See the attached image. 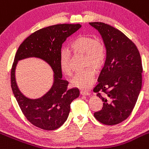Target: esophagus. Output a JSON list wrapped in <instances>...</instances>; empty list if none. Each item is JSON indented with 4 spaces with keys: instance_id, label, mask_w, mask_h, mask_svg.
<instances>
[{
    "instance_id": "esophagus-1",
    "label": "esophagus",
    "mask_w": 149,
    "mask_h": 149,
    "mask_svg": "<svg viewBox=\"0 0 149 149\" xmlns=\"http://www.w3.org/2000/svg\"><path fill=\"white\" fill-rule=\"evenodd\" d=\"M80 93L81 95H90L89 91H86V90H81V91H80Z\"/></svg>"
}]
</instances>
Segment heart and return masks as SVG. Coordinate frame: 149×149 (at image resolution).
<instances>
[{
    "mask_svg": "<svg viewBox=\"0 0 149 149\" xmlns=\"http://www.w3.org/2000/svg\"><path fill=\"white\" fill-rule=\"evenodd\" d=\"M70 49L74 54H84V65L86 67L78 72L72 80L74 86L87 88L93 84L95 69L103 66L106 58V50L104 44L90 36H79L70 43ZM72 54L69 49H62L60 54V64L62 72L65 75L71 76L73 73L72 65Z\"/></svg>",
    "mask_w": 149,
    "mask_h": 149,
    "instance_id": "1",
    "label": "heart"
}]
</instances>
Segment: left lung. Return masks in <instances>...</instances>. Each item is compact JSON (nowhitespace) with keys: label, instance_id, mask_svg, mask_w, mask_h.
<instances>
[{"label":"left lung","instance_id":"left-lung-1","mask_svg":"<svg viewBox=\"0 0 149 149\" xmlns=\"http://www.w3.org/2000/svg\"><path fill=\"white\" fill-rule=\"evenodd\" d=\"M104 42L106 59L93 91L103 102L94 114L101 123L112 125L126 120L134 108L142 87V65L137 46L122 32L101 22L89 23Z\"/></svg>","mask_w":149,"mask_h":149}]
</instances>
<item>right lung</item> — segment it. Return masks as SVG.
<instances>
[{"mask_svg": "<svg viewBox=\"0 0 149 149\" xmlns=\"http://www.w3.org/2000/svg\"><path fill=\"white\" fill-rule=\"evenodd\" d=\"M80 27V24H63L40 29L26 38L15 54L11 69L12 91L28 121L43 130H55L61 127L69 116L71 103L80 95L77 88L69 89L68 81L62 80L60 54L63 43ZM29 56L44 59L55 72L53 87L40 99L26 98L19 91L16 84L14 69L17 61Z\"/></svg>", "mask_w": 149, "mask_h": 149, "instance_id": "obj_1", "label": "right lung"}]
</instances>
